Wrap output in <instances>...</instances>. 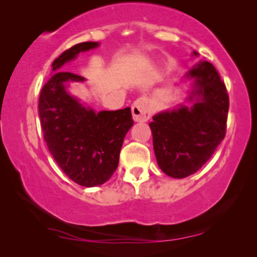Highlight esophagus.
I'll list each match as a JSON object with an SVG mask.
<instances>
[{"label": "esophagus", "instance_id": "1", "mask_svg": "<svg viewBox=\"0 0 257 257\" xmlns=\"http://www.w3.org/2000/svg\"><path fill=\"white\" fill-rule=\"evenodd\" d=\"M132 114L136 121H147L151 118V108L146 98H138L132 104Z\"/></svg>", "mask_w": 257, "mask_h": 257}]
</instances>
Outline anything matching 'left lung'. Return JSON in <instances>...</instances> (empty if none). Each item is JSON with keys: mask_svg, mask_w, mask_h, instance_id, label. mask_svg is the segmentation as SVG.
I'll list each match as a JSON object with an SVG mask.
<instances>
[{"mask_svg": "<svg viewBox=\"0 0 257 257\" xmlns=\"http://www.w3.org/2000/svg\"><path fill=\"white\" fill-rule=\"evenodd\" d=\"M185 78L193 80L187 98L192 106L160 112L150 122L157 163L177 179L195 173L213 156L226 136L229 108L226 85L209 62H199Z\"/></svg>", "mask_w": 257, "mask_h": 257, "instance_id": "left-lung-1", "label": "left lung"}]
</instances>
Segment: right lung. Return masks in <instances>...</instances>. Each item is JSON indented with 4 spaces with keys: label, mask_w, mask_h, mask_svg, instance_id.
Returning a JSON list of instances; mask_svg holds the SVG:
<instances>
[{
    "label": "right lung",
    "mask_w": 257,
    "mask_h": 257,
    "mask_svg": "<svg viewBox=\"0 0 257 257\" xmlns=\"http://www.w3.org/2000/svg\"><path fill=\"white\" fill-rule=\"evenodd\" d=\"M98 45L84 42L56 58L38 101L41 126L51 156L72 181L84 187L103 185L112 177L122 142L133 125L130 107L97 113L66 90L69 83L85 78L62 71L63 65Z\"/></svg>",
    "instance_id": "add662e5"
}]
</instances>
